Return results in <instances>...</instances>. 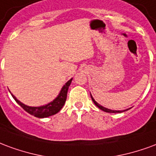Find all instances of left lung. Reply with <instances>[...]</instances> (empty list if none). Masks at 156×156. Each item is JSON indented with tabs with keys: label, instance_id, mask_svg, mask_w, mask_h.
Returning <instances> with one entry per match:
<instances>
[{
	"label": "left lung",
	"instance_id": "1",
	"mask_svg": "<svg viewBox=\"0 0 156 156\" xmlns=\"http://www.w3.org/2000/svg\"><path fill=\"white\" fill-rule=\"evenodd\" d=\"M90 96H91L92 101L94 102V104H95V105H96V106L99 108V109H101V111H105V112H108V113H121V112H124V111H128V110L129 109H129H126V110H124V111H113V110H110V109H107V108L104 107V106H102V105H101L100 104H98V103H97V102L95 101V99L92 97L91 94H90Z\"/></svg>",
	"mask_w": 156,
	"mask_h": 156
}]
</instances>
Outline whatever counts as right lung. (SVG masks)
Masks as SVG:
<instances>
[{
  "mask_svg": "<svg viewBox=\"0 0 156 156\" xmlns=\"http://www.w3.org/2000/svg\"><path fill=\"white\" fill-rule=\"evenodd\" d=\"M72 81V78L69 80L66 84H65L63 87L61 88V91L59 93V95L55 97V98L51 101L48 104L45 105H41V106H29L27 105L23 104L22 102H20L19 100L16 99L13 94H11V91L10 93L12 95V97L16 101L18 105H20L21 107L23 108L25 111L28 112L29 114L32 115L34 116L38 117V118H46V117L51 116L53 115H55L61 111V108L64 106L66 101L67 96V91L69 89L70 83Z\"/></svg>",
  "mask_w": 156,
  "mask_h": 156,
  "instance_id": "obj_1",
  "label": "right lung"
}]
</instances>
